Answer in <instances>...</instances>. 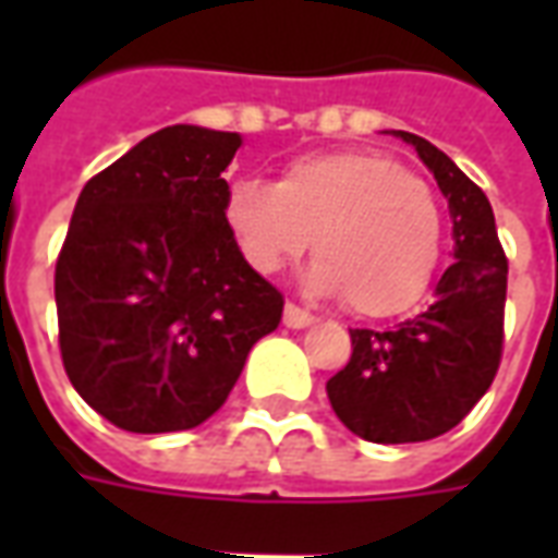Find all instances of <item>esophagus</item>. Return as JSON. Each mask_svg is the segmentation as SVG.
<instances>
[{
	"instance_id": "obj_1",
	"label": "esophagus",
	"mask_w": 558,
	"mask_h": 558,
	"mask_svg": "<svg viewBox=\"0 0 558 558\" xmlns=\"http://www.w3.org/2000/svg\"><path fill=\"white\" fill-rule=\"evenodd\" d=\"M314 323H316V316L302 311L299 304L290 302L287 307H283V326L287 328H307V326H314Z\"/></svg>"
}]
</instances>
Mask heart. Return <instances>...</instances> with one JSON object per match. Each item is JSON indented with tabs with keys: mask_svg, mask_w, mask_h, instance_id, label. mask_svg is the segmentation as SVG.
<instances>
[{
	"mask_svg": "<svg viewBox=\"0 0 558 558\" xmlns=\"http://www.w3.org/2000/svg\"><path fill=\"white\" fill-rule=\"evenodd\" d=\"M227 223L244 259L275 275L314 239L307 280L355 314L395 316L418 302L442 256V211L400 163L338 151L290 163L280 182L239 179Z\"/></svg>",
	"mask_w": 558,
	"mask_h": 558,
	"instance_id": "heart-1",
	"label": "heart"
}]
</instances>
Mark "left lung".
Returning a JSON list of instances; mask_svg holds the SVG:
<instances>
[{"mask_svg": "<svg viewBox=\"0 0 558 558\" xmlns=\"http://www.w3.org/2000/svg\"><path fill=\"white\" fill-rule=\"evenodd\" d=\"M418 151L448 199L454 263L433 304L391 331L355 328L350 364L328 379V400L355 436L379 445L442 436L490 388L502 355L508 263L490 199L445 151L410 131H391Z\"/></svg>", "mask_w": 558, "mask_h": 558, "instance_id": "obj_1", "label": "left lung"}]
</instances>
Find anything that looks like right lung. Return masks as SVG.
Returning a JSON list of instances; mask_svg holds the SVG:
<instances>
[{"label":"right lung","mask_w":558,"mask_h":558,"mask_svg":"<svg viewBox=\"0 0 558 558\" xmlns=\"http://www.w3.org/2000/svg\"><path fill=\"white\" fill-rule=\"evenodd\" d=\"M235 131L170 125L80 191L56 263L59 347L77 395L131 433L211 418L283 314L227 223Z\"/></svg>","instance_id":"right-lung-1"}]
</instances>
